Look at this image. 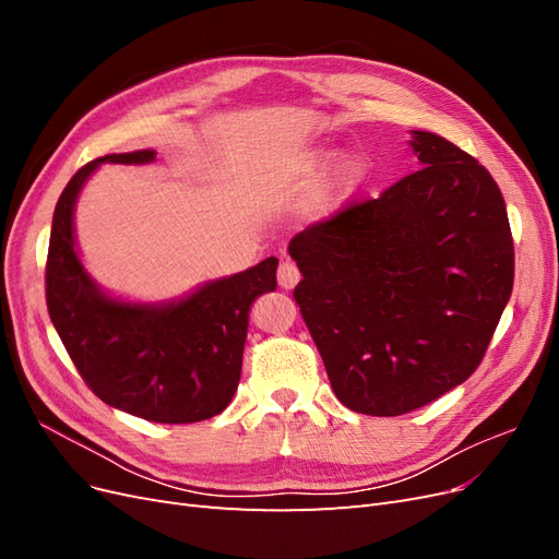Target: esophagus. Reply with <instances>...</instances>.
I'll return each instance as SVG.
<instances>
[{"instance_id":"esophagus-1","label":"esophagus","mask_w":559,"mask_h":559,"mask_svg":"<svg viewBox=\"0 0 559 559\" xmlns=\"http://www.w3.org/2000/svg\"><path fill=\"white\" fill-rule=\"evenodd\" d=\"M300 280V270L294 261H282L277 267V282L282 289H294Z\"/></svg>"}]
</instances>
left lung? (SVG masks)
<instances>
[{
  "label": "left lung",
  "instance_id": "1",
  "mask_svg": "<svg viewBox=\"0 0 559 559\" xmlns=\"http://www.w3.org/2000/svg\"><path fill=\"white\" fill-rule=\"evenodd\" d=\"M413 134L419 170L289 242L296 306L333 392L376 417L417 411L473 376L515 275L492 175L438 134Z\"/></svg>",
  "mask_w": 559,
  "mask_h": 559
}]
</instances>
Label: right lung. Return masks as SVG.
<instances>
[{
	"label": "right lung",
	"instance_id": "1",
	"mask_svg": "<svg viewBox=\"0 0 559 559\" xmlns=\"http://www.w3.org/2000/svg\"><path fill=\"white\" fill-rule=\"evenodd\" d=\"M154 151L91 160L64 186L46 259V306L91 392L114 408L160 425H191L222 413L240 382L249 306L277 286V259L210 282L165 308L99 294L74 249L72 212L99 163H148Z\"/></svg>",
	"mask_w": 559,
	"mask_h": 559
}]
</instances>
